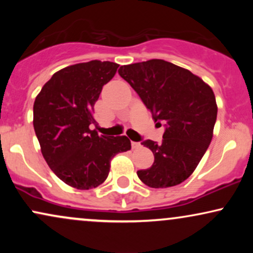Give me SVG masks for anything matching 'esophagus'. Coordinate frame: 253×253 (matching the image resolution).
Listing matches in <instances>:
<instances>
[{"label":"esophagus","instance_id":"esophagus-1","mask_svg":"<svg viewBox=\"0 0 253 253\" xmlns=\"http://www.w3.org/2000/svg\"><path fill=\"white\" fill-rule=\"evenodd\" d=\"M141 145H140V143H138V141H132V149H139V147H140Z\"/></svg>","mask_w":253,"mask_h":253}]
</instances>
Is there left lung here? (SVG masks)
<instances>
[{
    "instance_id": "8db88e82",
    "label": "left lung",
    "mask_w": 253,
    "mask_h": 253,
    "mask_svg": "<svg viewBox=\"0 0 253 253\" xmlns=\"http://www.w3.org/2000/svg\"><path fill=\"white\" fill-rule=\"evenodd\" d=\"M119 75L130 84L155 121H163L161 144L145 140L155 156L152 167L138 177L151 188H169L189 177L213 138L217 106L213 90L187 69L163 59L120 66Z\"/></svg>"
}]
</instances>
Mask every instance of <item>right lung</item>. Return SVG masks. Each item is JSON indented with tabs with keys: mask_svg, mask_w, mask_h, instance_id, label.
Wrapping results in <instances>:
<instances>
[{
	"mask_svg": "<svg viewBox=\"0 0 253 253\" xmlns=\"http://www.w3.org/2000/svg\"><path fill=\"white\" fill-rule=\"evenodd\" d=\"M119 64L91 60L66 66L45 83L33 106V126L46 163L58 178L76 189L106 181L110 161L130 150L126 135H98L89 126L101 90Z\"/></svg>",
	"mask_w": 253,
	"mask_h": 253,
	"instance_id": "right-lung-1",
	"label": "right lung"
}]
</instances>
